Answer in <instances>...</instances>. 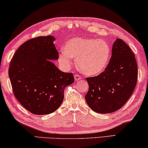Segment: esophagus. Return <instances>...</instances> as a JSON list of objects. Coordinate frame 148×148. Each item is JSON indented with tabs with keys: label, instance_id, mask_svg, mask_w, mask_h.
I'll list each match as a JSON object with an SVG mask.
<instances>
[{
	"label": "esophagus",
	"instance_id": "obj_1",
	"mask_svg": "<svg viewBox=\"0 0 148 148\" xmlns=\"http://www.w3.org/2000/svg\"><path fill=\"white\" fill-rule=\"evenodd\" d=\"M74 79H75V81H79L80 79H81V77H80L79 75H74Z\"/></svg>",
	"mask_w": 148,
	"mask_h": 148
}]
</instances>
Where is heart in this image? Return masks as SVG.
I'll use <instances>...</instances> for the list:
<instances>
[{
    "instance_id": "heart-1",
    "label": "heart",
    "mask_w": 148,
    "mask_h": 148,
    "mask_svg": "<svg viewBox=\"0 0 148 148\" xmlns=\"http://www.w3.org/2000/svg\"><path fill=\"white\" fill-rule=\"evenodd\" d=\"M110 45L105 40L92 38L75 37L65 43L60 52L58 60L65 69H69L73 58H76V65L83 74L96 76L102 73L110 57Z\"/></svg>"
}]
</instances>
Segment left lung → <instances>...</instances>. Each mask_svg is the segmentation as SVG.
I'll return each instance as SVG.
<instances>
[{"label": "left lung", "mask_w": 148, "mask_h": 148, "mask_svg": "<svg viewBox=\"0 0 148 148\" xmlns=\"http://www.w3.org/2000/svg\"><path fill=\"white\" fill-rule=\"evenodd\" d=\"M137 77L134 53L122 39L116 38L108 67L98 76L86 78L89 86L85 95L87 104L96 113L115 112L132 95Z\"/></svg>", "instance_id": "left-lung-1"}]
</instances>
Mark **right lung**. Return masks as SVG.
I'll use <instances>...</instances> for the list:
<instances>
[{
    "label": "right lung",
    "mask_w": 148,
    "mask_h": 148,
    "mask_svg": "<svg viewBox=\"0 0 148 148\" xmlns=\"http://www.w3.org/2000/svg\"><path fill=\"white\" fill-rule=\"evenodd\" d=\"M55 37L30 39L19 47L12 59L8 75L14 94L24 108L35 115H47L61 106L65 87L74 82L50 60H58Z\"/></svg>",
    "instance_id": "1"
}]
</instances>
